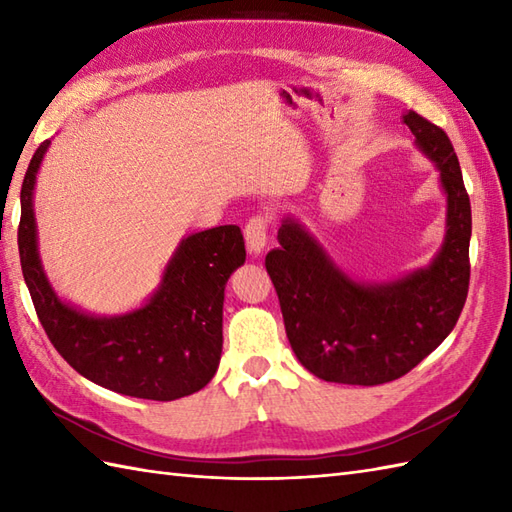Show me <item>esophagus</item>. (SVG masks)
Returning a JSON list of instances; mask_svg holds the SVG:
<instances>
[{"mask_svg": "<svg viewBox=\"0 0 512 512\" xmlns=\"http://www.w3.org/2000/svg\"><path fill=\"white\" fill-rule=\"evenodd\" d=\"M268 228H270V215L268 213H255L250 220L246 222V246L250 253H262L268 239Z\"/></svg>", "mask_w": 512, "mask_h": 512, "instance_id": "34e87169", "label": "esophagus"}]
</instances>
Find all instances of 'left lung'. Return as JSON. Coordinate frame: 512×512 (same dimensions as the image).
Listing matches in <instances>:
<instances>
[{
    "mask_svg": "<svg viewBox=\"0 0 512 512\" xmlns=\"http://www.w3.org/2000/svg\"><path fill=\"white\" fill-rule=\"evenodd\" d=\"M402 121L447 191V237L429 268L383 286L356 284L292 220L266 255L292 350L330 383L372 387L405 376L447 339L469 295L471 202L458 156L442 127L413 110Z\"/></svg>",
    "mask_w": 512,
    "mask_h": 512,
    "instance_id": "1",
    "label": "left lung"
}]
</instances>
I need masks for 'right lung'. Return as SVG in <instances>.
Listing matches in <instances>:
<instances>
[{
	"label": "right lung",
	"instance_id": "right-lung-1",
	"mask_svg": "<svg viewBox=\"0 0 512 512\" xmlns=\"http://www.w3.org/2000/svg\"><path fill=\"white\" fill-rule=\"evenodd\" d=\"M46 149L43 140L21 184L17 244L21 273L54 350L81 376L125 396L167 402L200 391L220 363L224 286L246 259L239 226L184 239L145 308L114 319L76 312L54 295L37 255L32 187Z\"/></svg>",
	"mask_w": 512,
	"mask_h": 512
}]
</instances>
